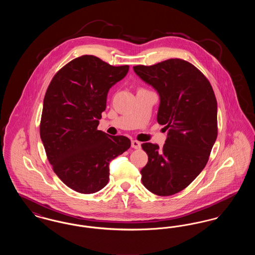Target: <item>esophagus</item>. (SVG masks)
I'll list each match as a JSON object with an SVG mask.
<instances>
[{"mask_svg":"<svg viewBox=\"0 0 255 255\" xmlns=\"http://www.w3.org/2000/svg\"><path fill=\"white\" fill-rule=\"evenodd\" d=\"M132 148H133V149H140L141 143L137 140H132Z\"/></svg>","mask_w":255,"mask_h":255,"instance_id":"esophagus-1","label":"esophagus"}]
</instances>
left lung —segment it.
<instances>
[{"instance_id":"left-lung-1","label":"left lung","mask_w":255,"mask_h":255,"mask_svg":"<svg viewBox=\"0 0 255 255\" xmlns=\"http://www.w3.org/2000/svg\"><path fill=\"white\" fill-rule=\"evenodd\" d=\"M133 72L157 91V121L167 131L162 148L141 144L148 155L141 181L154 194H176L205 168L216 141V97L206 76L187 61L175 58L153 66L138 65Z\"/></svg>"}]
</instances>
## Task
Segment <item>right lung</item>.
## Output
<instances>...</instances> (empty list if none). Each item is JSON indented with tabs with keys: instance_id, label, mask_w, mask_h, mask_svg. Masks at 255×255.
Masks as SVG:
<instances>
[{
	"instance_id": "1",
	"label": "right lung",
	"mask_w": 255,
	"mask_h": 255,
	"mask_svg": "<svg viewBox=\"0 0 255 255\" xmlns=\"http://www.w3.org/2000/svg\"><path fill=\"white\" fill-rule=\"evenodd\" d=\"M129 66L114 67L83 55L56 73L44 98L40 136L49 163L74 191L92 194L109 181L110 162L131 146L124 135L97 130L110 89Z\"/></svg>"
}]
</instances>
